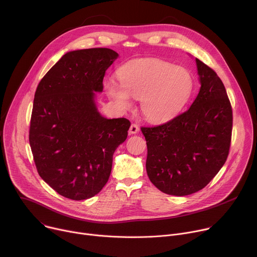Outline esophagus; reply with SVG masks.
<instances>
[{"instance_id": "1", "label": "esophagus", "mask_w": 257, "mask_h": 257, "mask_svg": "<svg viewBox=\"0 0 257 257\" xmlns=\"http://www.w3.org/2000/svg\"><path fill=\"white\" fill-rule=\"evenodd\" d=\"M139 131H140L139 125L136 124V123H132V125L130 126V131L128 132H130L131 135H135V134H138Z\"/></svg>"}]
</instances>
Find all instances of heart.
<instances>
[{
  "label": "heart",
  "mask_w": 257,
  "mask_h": 257,
  "mask_svg": "<svg viewBox=\"0 0 257 257\" xmlns=\"http://www.w3.org/2000/svg\"><path fill=\"white\" fill-rule=\"evenodd\" d=\"M120 84L108 81L110 98L122 109L132 105L130 96L141 99L144 116L153 122L176 116L187 102L193 87L190 72L180 66L157 59H137L117 70Z\"/></svg>",
  "instance_id": "1"
}]
</instances>
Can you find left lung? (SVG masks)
Returning a JSON list of instances; mask_svg holds the SVG:
<instances>
[{
	"instance_id": "1",
	"label": "left lung",
	"mask_w": 257,
	"mask_h": 257,
	"mask_svg": "<svg viewBox=\"0 0 257 257\" xmlns=\"http://www.w3.org/2000/svg\"><path fill=\"white\" fill-rule=\"evenodd\" d=\"M200 91L185 112L166 123L141 127L146 169L162 192L186 196L206 187L225 164L231 143L232 107L217 73L196 58Z\"/></svg>"
}]
</instances>
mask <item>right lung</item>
I'll return each mask as SVG.
<instances>
[{
	"label": "right lung",
	"instance_id": "add662e5",
	"mask_svg": "<svg viewBox=\"0 0 257 257\" xmlns=\"http://www.w3.org/2000/svg\"><path fill=\"white\" fill-rule=\"evenodd\" d=\"M117 57L108 48L67 52L37 86L30 147L40 177L65 198L98 194L110 176L114 151L126 140L130 120L103 117L94 100Z\"/></svg>",
	"mask_w": 257,
	"mask_h": 257
}]
</instances>
